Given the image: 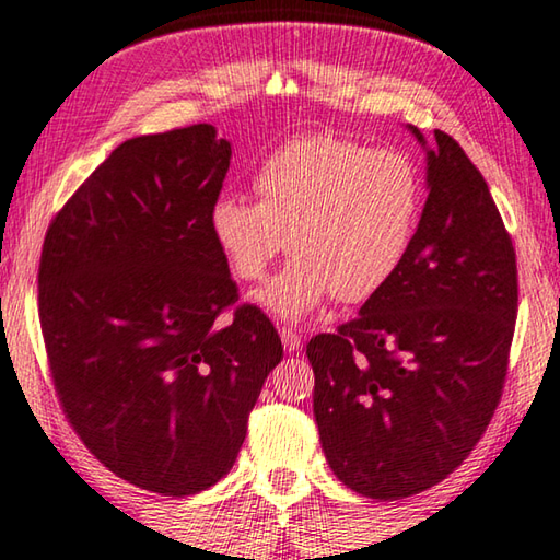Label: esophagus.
Returning a JSON list of instances; mask_svg holds the SVG:
<instances>
[{
	"mask_svg": "<svg viewBox=\"0 0 560 560\" xmlns=\"http://www.w3.org/2000/svg\"><path fill=\"white\" fill-rule=\"evenodd\" d=\"M279 336H281V343H283V349H287L289 353L299 351V346H301V336H299L296 331H291V328L283 326L281 331H279Z\"/></svg>",
	"mask_w": 560,
	"mask_h": 560,
	"instance_id": "obj_1",
	"label": "esophagus"
}]
</instances>
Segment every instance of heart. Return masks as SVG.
<instances>
[{
  "instance_id": "b5f03b06",
  "label": "heart",
  "mask_w": 560,
  "mask_h": 560,
  "mask_svg": "<svg viewBox=\"0 0 560 560\" xmlns=\"http://www.w3.org/2000/svg\"><path fill=\"white\" fill-rule=\"evenodd\" d=\"M254 189L259 201L211 203L209 232L238 281H261L289 242L296 256L256 294L283 322H301L334 296L374 299L419 234L423 179L398 149L301 135L261 159Z\"/></svg>"
}]
</instances>
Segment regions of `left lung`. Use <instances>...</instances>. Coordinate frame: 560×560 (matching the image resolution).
Instances as JSON below:
<instances>
[{
    "label": "left lung",
    "instance_id": "1",
    "mask_svg": "<svg viewBox=\"0 0 560 560\" xmlns=\"http://www.w3.org/2000/svg\"><path fill=\"white\" fill-rule=\"evenodd\" d=\"M419 234L401 271L336 334L306 346L314 416L336 478L398 501L464 464L501 401L518 312L516 252L454 137L425 147Z\"/></svg>",
    "mask_w": 560,
    "mask_h": 560
}]
</instances>
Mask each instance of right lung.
Listing matches in <instances>:
<instances>
[{
    "mask_svg": "<svg viewBox=\"0 0 560 560\" xmlns=\"http://www.w3.org/2000/svg\"><path fill=\"white\" fill-rule=\"evenodd\" d=\"M232 144L211 124L119 144L51 219L39 322L59 404L124 481L191 495L232 471L283 359L209 232Z\"/></svg>",
    "mask_w": 560,
    "mask_h": 560,
    "instance_id": "right-lung-1",
    "label": "right lung"
}]
</instances>
